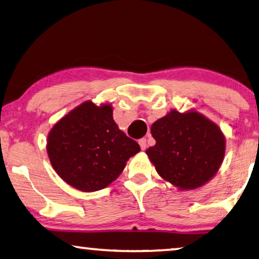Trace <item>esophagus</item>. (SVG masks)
Segmentation results:
<instances>
[{"mask_svg": "<svg viewBox=\"0 0 259 259\" xmlns=\"http://www.w3.org/2000/svg\"><path fill=\"white\" fill-rule=\"evenodd\" d=\"M138 143H140V146H141V149L143 150V151H144V150L148 148V144H146L145 138H142V140L138 141Z\"/></svg>", "mask_w": 259, "mask_h": 259, "instance_id": "1", "label": "esophagus"}]
</instances>
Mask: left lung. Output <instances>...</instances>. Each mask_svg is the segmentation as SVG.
I'll return each instance as SVG.
<instances>
[{
  "mask_svg": "<svg viewBox=\"0 0 259 259\" xmlns=\"http://www.w3.org/2000/svg\"><path fill=\"white\" fill-rule=\"evenodd\" d=\"M151 135L156 145L145 152L158 175L179 191L202 187L225 159L222 130L195 109L169 110L151 125Z\"/></svg>",
  "mask_w": 259,
  "mask_h": 259,
  "instance_id": "obj_1",
  "label": "left lung"
}]
</instances>
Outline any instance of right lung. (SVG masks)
Masks as SVG:
<instances>
[{
	"instance_id": "right-lung-1",
	"label": "right lung",
	"mask_w": 259,
	"mask_h": 259,
	"mask_svg": "<svg viewBox=\"0 0 259 259\" xmlns=\"http://www.w3.org/2000/svg\"><path fill=\"white\" fill-rule=\"evenodd\" d=\"M46 151L57 175L81 192L103 190L116 180L140 145L119 130L111 103L84 101L50 130Z\"/></svg>"
}]
</instances>
